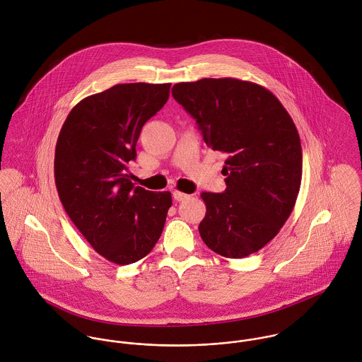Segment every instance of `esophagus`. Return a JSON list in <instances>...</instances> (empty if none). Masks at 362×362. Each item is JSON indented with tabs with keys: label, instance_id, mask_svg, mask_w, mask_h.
Listing matches in <instances>:
<instances>
[{
	"label": "esophagus",
	"instance_id": "34e87169",
	"mask_svg": "<svg viewBox=\"0 0 362 362\" xmlns=\"http://www.w3.org/2000/svg\"><path fill=\"white\" fill-rule=\"evenodd\" d=\"M173 197H174V199H175L177 202L185 201V199L189 198V195H187V194H184V192H180V191H174V192H173Z\"/></svg>",
	"mask_w": 362,
	"mask_h": 362
}]
</instances>
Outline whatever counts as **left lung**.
I'll use <instances>...</instances> for the list:
<instances>
[{
	"label": "left lung",
	"mask_w": 362,
	"mask_h": 362,
	"mask_svg": "<svg viewBox=\"0 0 362 362\" xmlns=\"http://www.w3.org/2000/svg\"><path fill=\"white\" fill-rule=\"evenodd\" d=\"M207 146L227 156L223 194L202 192L199 234L226 258H245L272 241L290 217L301 185L303 151L296 124L266 88L235 78L173 86Z\"/></svg>",
	"instance_id": "8db88e82"
}]
</instances>
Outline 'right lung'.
Wrapping results in <instances>:
<instances>
[{
  "mask_svg": "<svg viewBox=\"0 0 362 362\" xmlns=\"http://www.w3.org/2000/svg\"><path fill=\"white\" fill-rule=\"evenodd\" d=\"M171 83H121L85 98L58 135L54 177L66 214L103 258H145L163 233L171 194L135 187L128 163L148 119L167 103Z\"/></svg>",
  "mask_w": 362,
  "mask_h": 362,
  "instance_id": "1",
  "label": "right lung"
}]
</instances>
